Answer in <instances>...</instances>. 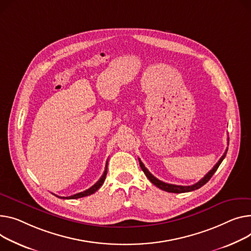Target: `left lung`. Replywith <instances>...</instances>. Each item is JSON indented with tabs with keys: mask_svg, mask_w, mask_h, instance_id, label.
Listing matches in <instances>:
<instances>
[{
	"mask_svg": "<svg viewBox=\"0 0 251 251\" xmlns=\"http://www.w3.org/2000/svg\"><path fill=\"white\" fill-rule=\"evenodd\" d=\"M227 150L228 149H226V151H225V153L222 155V157L219 159V161L217 162L215 165H214V168L202 178V179H200L198 182H196V183H194V185H192V186H176V185H172V183H166V182H163V181H161V180H159L158 178H156L155 176H153L151 174H150L149 172H148V170L145 168L144 166V164L142 163V161L140 160V158H138V160H139V164H140V168H141V170L143 171V173H144V175L148 177V179L151 181L154 186H156L157 188H159L160 190H162V191H165V192H169V193H176V194H179V193H187V192H192V191H195V190H198V189H200L201 187H203L205 183H207L209 180H210V178L213 176V175L216 173V171L218 170V168H219V165L221 164V162L223 161V159L225 158V156H226V153H227Z\"/></svg>",
	"mask_w": 251,
	"mask_h": 251,
	"instance_id": "8db88e82",
	"label": "left lung"
}]
</instances>
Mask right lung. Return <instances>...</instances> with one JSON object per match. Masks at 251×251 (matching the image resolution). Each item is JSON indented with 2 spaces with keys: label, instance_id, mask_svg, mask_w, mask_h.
<instances>
[{
  "label": "right lung",
  "instance_id": "obj_1",
  "mask_svg": "<svg viewBox=\"0 0 251 251\" xmlns=\"http://www.w3.org/2000/svg\"><path fill=\"white\" fill-rule=\"evenodd\" d=\"M107 169H108V160H107V162H106L105 172H104L103 176H101V178H100V179L95 183V185H94L93 187H91L90 189H88V190H86V191L80 192V193H77V194L73 195V196H70V197H59V196H56V195H54V194H53V195H54V196H56V197H58V198H60V199H78V198H82V197L90 196V195L94 194L95 192H97L100 188L102 187V185H103L104 181H105L106 176H107Z\"/></svg>",
  "mask_w": 251,
  "mask_h": 251
}]
</instances>
